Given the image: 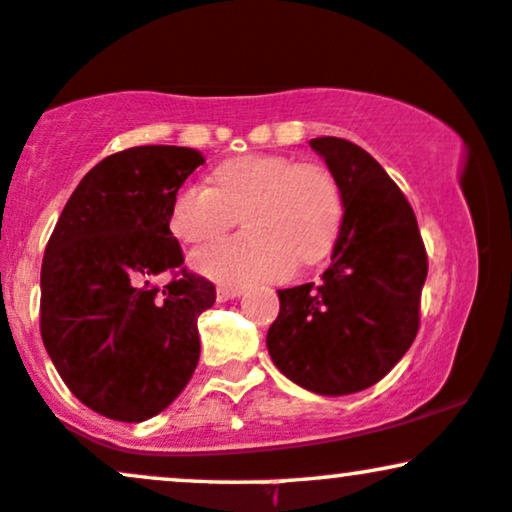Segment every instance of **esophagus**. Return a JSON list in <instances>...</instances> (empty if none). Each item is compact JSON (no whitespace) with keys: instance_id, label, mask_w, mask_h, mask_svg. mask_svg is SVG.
I'll return each mask as SVG.
<instances>
[{"instance_id":"obj_1","label":"esophagus","mask_w":512,"mask_h":512,"mask_svg":"<svg viewBox=\"0 0 512 512\" xmlns=\"http://www.w3.org/2000/svg\"><path fill=\"white\" fill-rule=\"evenodd\" d=\"M240 293H243V286H228V284H221L219 289H216V298H219L221 303H226V301H233V298H238Z\"/></svg>"}]
</instances>
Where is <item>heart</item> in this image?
Returning <instances> with one entry per match:
<instances>
[{
    "instance_id": "1",
    "label": "heart",
    "mask_w": 512,
    "mask_h": 512,
    "mask_svg": "<svg viewBox=\"0 0 512 512\" xmlns=\"http://www.w3.org/2000/svg\"><path fill=\"white\" fill-rule=\"evenodd\" d=\"M211 182H187L175 192L170 233L187 245L207 243L226 233L243 209L245 236L192 252L197 272L245 284L284 279L296 262L310 267L330 255L344 204L327 168L279 154H248L216 166Z\"/></svg>"
}]
</instances>
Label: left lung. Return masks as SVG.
<instances>
[{
  "instance_id": "1",
  "label": "left lung",
  "mask_w": 512,
  "mask_h": 512,
  "mask_svg": "<svg viewBox=\"0 0 512 512\" xmlns=\"http://www.w3.org/2000/svg\"><path fill=\"white\" fill-rule=\"evenodd\" d=\"M310 149L342 190L344 219L322 281L279 291L267 349L296 385L342 397L383 380L409 351L428 260L414 209L368 151L337 137L310 139Z\"/></svg>"
}]
</instances>
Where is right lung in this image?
<instances>
[{
  "label": "right lung",
  "mask_w": 512,
  "mask_h": 512,
  "mask_svg": "<svg viewBox=\"0 0 512 512\" xmlns=\"http://www.w3.org/2000/svg\"><path fill=\"white\" fill-rule=\"evenodd\" d=\"M185 146H134L103 158L64 204L40 269V334L88 409L139 424L185 390L199 361L197 317L214 284L181 269L168 226L173 195L202 166Z\"/></svg>",
  "instance_id": "right-lung-1"
}]
</instances>
